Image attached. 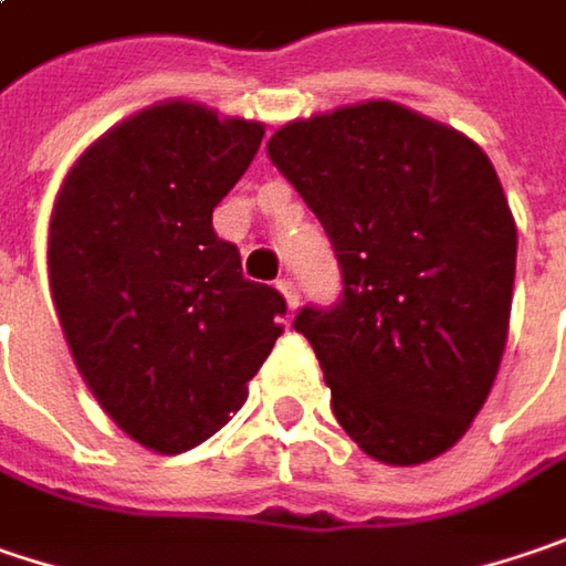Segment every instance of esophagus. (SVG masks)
Returning <instances> with one entry per match:
<instances>
[{
	"label": "esophagus",
	"mask_w": 566,
	"mask_h": 566,
	"mask_svg": "<svg viewBox=\"0 0 566 566\" xmlns=\"http://www.w3.org/2000/svg\"><path fill=\"white\" fill-rule=\"evenodd\" d=\"M276 290L283 293V298H286V305H290V308H296V305H298V286L293 283V280H290V276H283V280L276 283Z\"/></svg>",
	"instance_id": "34e87169"
}]
</instances>
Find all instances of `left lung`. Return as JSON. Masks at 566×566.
Returning a JSON list of instances; mask_svg holds the SVG:
<instances>
[{"mask_svg": "<svg viewBox=\"0 0 566 566\" xmlns=\"http://www.w3.org/2000/svg\"><path fill=\"white\" fill-rule=\"evenodd\" d=\"M268 156L340 264V302L293 322L337 423L385 465L437 459L484 408L510 331L516 222L491 158L395 101L293 120Z\"/></svg>", "mask_w": 566, "mask_h": 566, "instance_id": "1", "label": "left lung"}]
</instances>
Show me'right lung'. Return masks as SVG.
<instances>
[{
  "label": "right lung",
  "mask_w": 566,
  "mask_h": 566,
  "mask_svg": "<svg viewBox=\"0 0 566 566\" xmlns=\"http://www.w3.org/2000/svg\"><path fill=\"white\" fill-rule=\"evenodd\" d=\"M264 124L161 101L107 129L56 193L46 268L72 359L139 446L178 455L244 405L283 296L212 232Z\"/></svg>",
  "instance_id": "right-lung-1"
}]
</instances>
